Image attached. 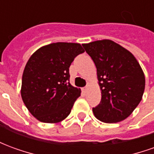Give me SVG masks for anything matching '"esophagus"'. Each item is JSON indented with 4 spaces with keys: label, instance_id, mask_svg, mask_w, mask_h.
<instances>
[{
    "label": "esophagus",
    "instance_id": "1",
    "mask_svg": "<svg viewBox=\"0 0 154 154\" xmlns=\"http://www.w3.org/2000/svg\"><path fill=\"white\" fill-rule=\"evenodd\" d=\"M88 90V85H87V86H86V87H84L83 88V91H87Z\"/></svg>",
    "mask_w": 154,
    "mask_h": 154
}]
</instances>
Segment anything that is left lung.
Segmentation results:
<instances>
[{
  "label": "left lung",
  "mask_w": 154,
  "mask_h": 154,
  "mask_svg": "<svg viewBox=\"0 0 154 154\" xmlns=\"http://www.w3.org/2000/svg\"><path fill=\"white\" fill-rule=\"evenodd\" d=\"M82 46L97 67L101 100L94 116L105 123H117L131 115L142 100L145 77L134 56L109 39Z\"/></svg>",
  "instance_id": "left-lung-1"
}]
</instances>
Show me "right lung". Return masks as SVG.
Here are the masks:
<instances>
[{
	"instance_id": "obj_1",
	"label": "right lung",
	"mask_w": 154,
	"mask_h": 154,
	"mask_svg": "<svg viewBox=\"0 0 154 154\" xmlns=\"http://www.w3.org/2000/svg\"><path fill=\"white\" fill-rule=\"evenodd\" d=\"M84 53L80 44L54 43L38 48L25 65L21 97L29 111L44 123H57L70 114L81 91L69 82V67Z\"/></svg>"
}]
</instances>
